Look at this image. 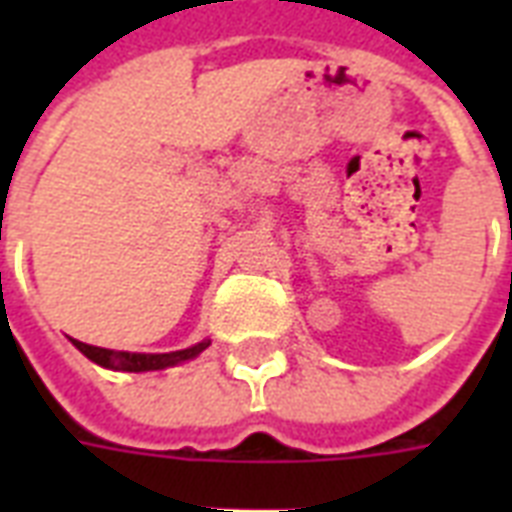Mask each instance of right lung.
Segmentation results:
<instances>
[{
  "label": "right lung",
  "instance_id": "add662e5",
  "mask_svg": "<svg viewBox=\"0 0 512 512\" xmlns=\"http://www.w3.org/2000/svg\"><path fill=\"white\" fill-rule=\"evenodd\" d=\"M76 350H82L84 356L90 358L92 364L103 366V369H114V372H159V369H170V366L185 364L209 348L212 340H201L191 348L172 350V353H130V350H111L98 348V345H87V342L71 340Z\"/></svg>",
  "mask_w": 512,
  "mask_h": 512
}]
</instances>
